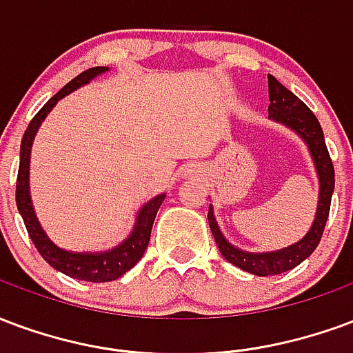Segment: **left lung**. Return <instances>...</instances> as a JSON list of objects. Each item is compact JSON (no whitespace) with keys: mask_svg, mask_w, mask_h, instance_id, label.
<instances>
[{"mask_svg":"<svg viewBox=\"0 0 353 353\" xmlns=\"http://www.w3.org/2000/svg\"><path fill=\"white\" fill-rule=\"evenodd\" d=\"M269 118L272 122L285 125L288 130L297 133L301 141L307 145L310 158H312L316 176H318V207H316V216L307 231V235L303 236L297 243L290 244L285 248L272 252H246L239 248L235 244H231L223 236L220 225L216 222L214 207L208 205V225L214 235V241L220 248V254L233 263L239 269L256 274V276H271V274H280L297 267L316 250V246L320 244V239L323 235V228L327 222L329 207H331V197L335 190V169L333 161L329 158L323 131L318 122V118L314 117V112L308 109L299 97L292 94L290 90L282 86L272 74H269Z\"/></svg>","mask_w":353,"mask_h":353,"instance_id":"8db88e82","label":"left lung"}]
</instances>
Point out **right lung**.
Returning <instances> with one entry per match:
<instances>
[{"instance_id": "right-lung-1", "label": "right lung", "mask_w": 353, "mask_h": 353, "mask_svg": "<svg viewBox=\"0 0 353 353\" xmlns=\"http://www.w3.org/2000/svg\"><path fill=\"white\" fill-rule=\"evenodd\" d=\"M109 68H92L84 71L79 77H74L73 81L68 82L58 94L50 97L43 109L33 117V120L28 125L24 137H22V145H20V167H18V179H17V207L18 212L24 220L28 235L35 244V248L39 250L46 263L54 267L56 271L68 274L71 279L86 280V282H110L122 276L123 272H128L131 267H135L137 261L143 258L148 241H150V231L154 218L158 214V208L165 199V194H159L152 197L150 201L145 203L139 208L135 214V223L133 230L122 243L112 246L109 250L101 252H71L65 248H60L54 243L50 236L46 235L43 230L39 218L35 214L33 208L32 194H30V158H32V146L33 139L39 131L41 123L45 122L48 112L56 107V103L63 99L74 90L86 86L88 82L97 79L99 74L107 73Z\"/></svg>"}]
</instances>
